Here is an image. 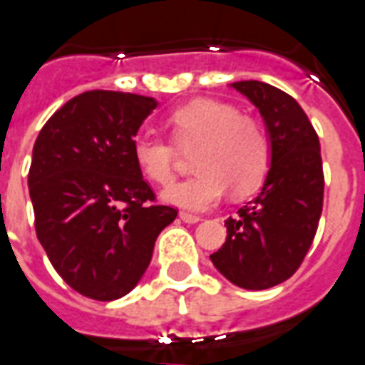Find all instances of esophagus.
<instances>
[{"label": "esophagus", "mask_w": 365, "mask_h": 365, "mask_svg": "<svg viewBox=\"0 0 365 365\" xmlns=\"http://www.w3.org/2000/svg\"><path fill=\"white\" fill-rule=\"evenodd\" d=\"M180 219H182L185 222H188V225H194V222L202 221V217H200V215L186 213V211H182V213H180Z\"/></svg>", "instance_id": "obj_1"}]
</instances>
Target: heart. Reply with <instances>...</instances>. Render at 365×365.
Listing matches in <instances>:
<instances>
[{
  "label": "heart",
  "mask_w": 365,
  "mask_h": 365,
  "mask_svg": "<svg viewBox=\"0 0 365 365\" xmlns=\"http://www.w3.org/2000/svg\"><path fill=\"white\" fill-rule=\"evenodd\" d=\"M168 121L179 148H196L192 165L197 169L190 179L163 192L169 203L205 211L221 202L228 186L244 196L264 182L272 165V144L257 120L240 115L227 103L202 98L173 110ZM133 158L152 182L165 186L175 179L179 152L165 138H135Z\"/></svg>",
  "instance_id": "obj_1"
}]
</instances>
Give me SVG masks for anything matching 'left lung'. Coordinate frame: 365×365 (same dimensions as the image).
Instances as JSON below:
<instances>
[{"instance_id": "1", "label": "left lung", "mask_w": 365, "mask_h": 365, "mask_svg": "<svg viewBox=\"0 0 365 365\" xmlns=\"http://www.w3.org/2000/svg\"><path fill=\"white\" fill-rule=\"evenodd\" d=\"M267 123L272 165L255 200L228 217L227 242L211 255L217 270L244 289H268L297 272L324 205L318 133L295 98L262 81L234 83Z\"/></svg>"}]
</instances>
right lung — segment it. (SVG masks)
<instances>
[{
	"label": "right lung",
	"mask_w": 365,
	"mask_h": 365,
	"mask_svg": "<svg viewBox=\"0 0 365 365\" xmlns=\"http://www.w3.org/2000/svg\"><path fill=\"white\" fill-rule=\"evenodd\" d=\"M156 101L121 91L70 98L41 127L28 188L36 234L70 287L114 301L138 284L158 234L177 209L156 194L133 158L138 127Z\"/></svg>",
	"instance_id": "add662e5"
}]
</instances>
